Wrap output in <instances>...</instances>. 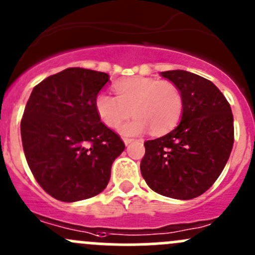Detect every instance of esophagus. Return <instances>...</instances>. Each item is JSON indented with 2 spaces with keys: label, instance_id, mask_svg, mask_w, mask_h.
<instances>
[{
  "label": "esophagus",
  "instance_id": "obj_1",
  "mask_svg": "<svg viewBox=\"0 0 255 255\" xmlns=\"http://www.w3.org/2000/svg\"><path fill=\"white\" fill-rule=\"evenodd\" d=\"M123 140H124V143L127 146L130 145L131 142H133V141H135V140H133V138H128V137H124V138H123Z\"/></svg>",
  "mask_w": 255,
  "mask_h": 255
}]
</instances>
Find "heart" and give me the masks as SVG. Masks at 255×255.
<instances>
[{
  "mask_svg": "<svg viewBox=\"0 0 255 255\" xmlns=\"http://www.w3.org/2000/svg\"><path fill=\"white\" fill-rule=\"evenodd\" d=\"M117 97L99 93L96 112L108 128L119 127L131 114L135 117L120 127L125 136L138 135L151 128L162 135L177 127L184 109L182 92L172 82L147 77L123 80L114 86Z\"/></svg>",
  "mask_w": 255,
  "mask_h": 255,
  "instance_id": "b5f03b06",
  "label": "heart"
}]
</instances>
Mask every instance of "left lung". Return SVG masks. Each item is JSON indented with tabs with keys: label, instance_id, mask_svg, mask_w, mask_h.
Masks as SVG:
<instances>
[{
	"label": "left lung",
	"instance_id": "obj_1",
	"mask_svg": "<svg viewBox=\"0 0 255 255\" xmlns=\"http://www.w3.org/2000/svg\"><path fill=\"white\" fill-rule=\"evenodd\" d=\"M161 76L182 92L184 109L174 130L143 143L141 174L156 193L190 200L216 182L230 158L235 141L233 114L211 81L183 70Z\"/></svg>",
	"mask_w": 255,
	"mask_h": 255
}]
</instances>
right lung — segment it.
<instances>
[{
    "mask_svg": "<svg viewBox=\"0 0 255 255\" xmlns=\"http://www.w3.org/2000/svg\"><path fill=\"white\" fill-rule=\"evenodd\" d=\"M108 81V73L70 67L41 81L28 99L20 122L25 158L39 185L56 200L98 195L124 151L94 106Z\"/></svg>",
    "mask_w": 255,
    "mask_h": 255,
    "instance_id": "1",
    "label": "right lung"
}]
</instances>
